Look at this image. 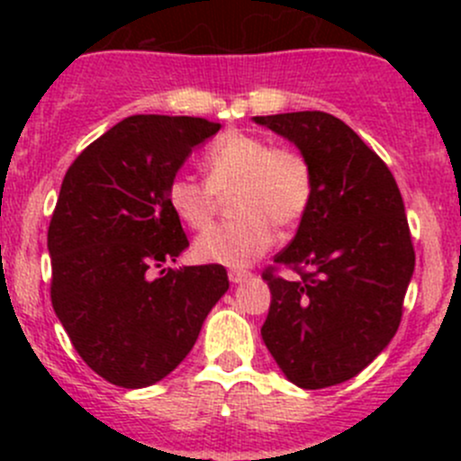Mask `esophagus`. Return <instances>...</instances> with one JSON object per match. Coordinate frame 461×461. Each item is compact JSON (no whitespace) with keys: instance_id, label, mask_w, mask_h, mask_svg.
I'll list each match as a JSON object with an SVG mask.
<instances>
[{"instance_id":"34e87169","label":"esophagus","mask_w":461,"mask_h":461,"mask_svg":"<svg viewBox=\"0 0 461 461\" xmlns=\"http://www.w3.org/2000/svg\"><path fill=\"white\" fill-rule=\"evenodd\" d=\"M249 276H252V274H249L248 269H230V281L231 283H243V281H248Z\"/></svg>"}]
</instances>
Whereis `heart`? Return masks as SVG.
<instances>
[{
  "label": "heart",
  "mask_w": 461,
  "mask_h": 461,
  "mask_svg": "<svg viewBox=\"0 0 461 461\" xmlns=\"http://www.w3.org/2000/svg\"><path fill=\"white\" fill-rule=\"evenodd\" d=\"M204 180L174 176L167 203L174 216L192 230H204L230 194L234 221L207 230L194 243L203 263L245 267L274 243V227L292 230L312 203V169L303 153L272 147L265 138L230 133L203 156Z\"/></svg>",
  "instance_id": "heart-1"
}]
</instances>
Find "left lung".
<instances>
[{
    "instance_id": "1",
    "label": "left lung",
    "mask_w": 461,
    "mask_h": 461,
    "mask_svg": "<svg viewBox=\"0 0 461 461\" xmlns=\"http://www.w3.org/2000/svg\"><path fill=\"white\" fill-rule=\"evenodd\" d=\"M312 169V203L263 272L272 292L260 334L283 375L305 390L343 384L393 341L415 272L402 194L385 162L323 111L257 115ZM290 267L294 282L273 269Z\"/></svg>"
}]
</instances>
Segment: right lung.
Wrapping results in <instances>:
<instances>
[{
	"label": "right lung",
	"mask_w": 461,
	"mask_h": 461,
	"mask_svg": "<svg viewBox=\"0 0 461 461\" xmlns=\"http://www.w3.org/2000/svg\"><path fill=\"white\" fill-rule=\"evenodd\" d=\"M218 129L189 115H131L64 176L49 225L50 301L77 355L109 384L165 379L230 290L222 265L162 267L189 248L167 187Z\"/></svg>",
	"instance_id": "right-lung-1"
}]
</instances>
